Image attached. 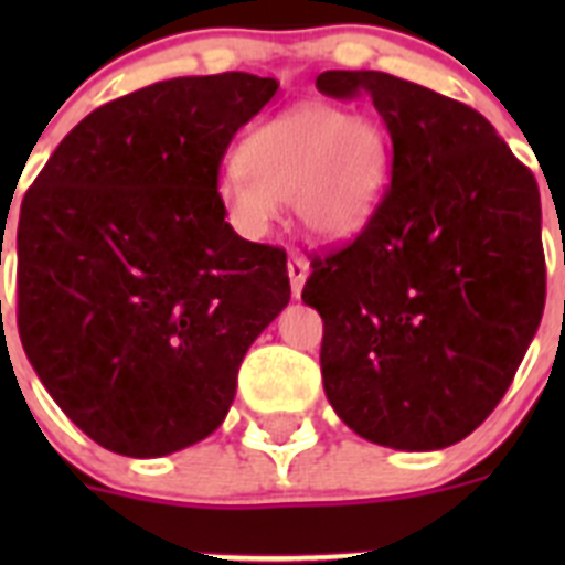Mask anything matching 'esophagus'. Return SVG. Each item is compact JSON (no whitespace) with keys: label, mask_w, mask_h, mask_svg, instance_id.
<instances>
[{"label":"esophagus","mask_w":565,"mask_h":565,"mask_svg":"<svg viewBox=\"0 0 565 565\" xmlns=\"http://www.w3.org/2000/svg\"><path fill=\"white\" fill-rule=\"evenodd\" d=\"M308 271H311V263H308L302 254H291V257H288V279H291L294 297H299V294H302V286H306Z\"/></svg>","instance_id":"1"}]
</instances>
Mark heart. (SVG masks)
Returning a JSON list of instances; mask_svg holds the SVG:
<instances>
[{"instance_id": "b5f03b06", "label": "heart", "mask_w": 565, "mask_h": 565, "mask_svg": "<svg viewBox=\"0 0 565 565\" xmlns=\"http://www.w3.org/2000/svg\"><path fill=\"white\" fill-rule=\"evenodd\" d=\"M237 167L217 183V201L239 234H266L279 203H291L308 234L337 239L356 232L371 214L387 147L359 115L297 104L243 138Z\"/></svg>"}]
</instances>
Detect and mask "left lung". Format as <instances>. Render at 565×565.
Here are the masks:
<instances>
[{
  "label": "left lung",
  "instance_id": "obj_1",
  "mask_svg": "<svg viewBox=\"0 0 565 565\" xmlns=\"http://www.w3.org/2000/svg\"><path fill=\"white\" fill-rule=\"evenodd\" d=\"M331 98L371 96L391 183L362 232L313 254L322 384L356 436L427 452L461 441L515 379L546 302L541 192L467 104L379 73L328 70Z\"/></svg>",
  "mask_w": 565,
  "mask_h": 565
}]
</instances>
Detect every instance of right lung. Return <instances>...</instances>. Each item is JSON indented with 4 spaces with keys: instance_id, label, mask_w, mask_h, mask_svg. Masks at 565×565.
I'll use <instances>...</instances> for the list:
<instances>
[{
    "instance_id": "add662e5",
    "label": "right lung",
    "mask_w": 565,
    "mask_h": 565,
    "mask_svg": "<svg viewBox=\"0 0 565 565\" xmlns=\"http://www.w3.org/2000/svg\"><path fill=\"white\" fill-rule=\"evenodd\" d=\"M277 87L221 73L135 89L70 129L24 192L22 348L104 450L158 458L212 436L291 299L286 252L239 237L217 201L234 132Z\"/></svg>"
}]
</instances>
